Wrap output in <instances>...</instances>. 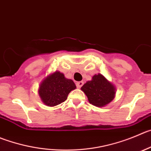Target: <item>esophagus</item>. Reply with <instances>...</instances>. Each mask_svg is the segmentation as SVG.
<instances>
[{"instance_id": "obj_1", "label": "esophagus", "mask_w": 151, "mask_h": 151, "mask_svg": "<svg viewBox=\"0 0 151 151\" xmlns=\"http://www.w3.org/2000/svg\"><path fill=\"white\" fill-rule=\"evenodd\" d=\"M83 85V81H79V82L76 83V86H77V88H79L82 86Z\"/></svg>"}]
</instances>
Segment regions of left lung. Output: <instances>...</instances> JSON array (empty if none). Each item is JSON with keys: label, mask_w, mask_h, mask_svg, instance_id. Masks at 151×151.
<instances>
[{"label": "left lung", "mask_w": 151, "mask_h": 151, "mask_svg": "<svg viewBox=\"0 0 151 151\" xmlns=\"http://www.w3.org/2000/svg\"><path fill=\"white\" fill-rule=\"evenodd\" d=\"M88 98V102L98 107H104L115 97V86L101 74H95L81 87Z\"/></svg>", "instance_id": "obj_1"}]
</instances>
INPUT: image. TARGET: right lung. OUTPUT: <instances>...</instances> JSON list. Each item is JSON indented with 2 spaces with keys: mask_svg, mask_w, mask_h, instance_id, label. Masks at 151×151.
<instances>
[{
  "mask_svg": "<svg viewBox=\"0 0 151 151\" xmlns=\"http://www.w3.org/2000/svg\"><path fill=\"white\" fill-rule=\"evenodd\" d=\"M77 88L74 81L56 71L45 77L39 84V95L47 106H56L64 102L72 90Z\"/></svg>",
  "mask_w": 151,
  "mask_h": 151,
  "instance_id": "obj_1",
  "label": "right lung"
}]
</instances>
